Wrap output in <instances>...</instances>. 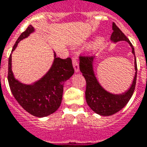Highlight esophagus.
<instances>
[{
    "instance_id": "34e87169",
    "label": "esophagus",
    "mask_w": 147,
    "mask_h": 147,
    "mask_svg": "<svg viewBox=\"0 0 147 147\" xmlns=\"http://www.w3.org/2000/svg\"><path fill=\"white\" fill-rule=\"evenodd\" d=\"M72 62L75 72H79V63H78V59L76 57H74L72 59Z\"/></svg>"
}]
</instances>
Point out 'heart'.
I'll return each instance as SVG.
<instances>
[{"label":"heart","instance_id":"heart-1","mask_svg":"<svg viewBox=\"0 0 147 147\" xmlns=\"http://www.w3.org/2000/svg\"><path fill=\"white\" fill-rule=\"evenodd\" d=\"M105 39L102 37H99L96 40V41L94 44V49H101L102 45H104Z\"/></svg>","mask_w":147,"mask_h":147}]
</instances>
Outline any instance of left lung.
<instances>
[{
  "mask_svg": "<svg viewBox=\"0 0 147 147\" xmlns=\"http://www.w3.org/2000/svg\"><path fill=\"white\" fill-rule=\"evenodd\" d=\"M113 33L110 39L113 42L121 40H125L130 45L132 49V53L135 55V51L131 43L128 38L122 33V31L113 22L112 25ZM95 58L93 56H80V70L82 73L86 81V90H85V98L88 105L92 110L102 116H110L117 113L118 111L125 107V106L130 100L132 96L134 90L136 88L137 76V64L135 56V77L132 84L129 89L122 94H112L102 88L97 81L93 70V62Z\"/></svg>",
  "mask_w": 147,
  "mask_h": 147,
  "instance_id": "1",
  "label": "left lung"
}]
</instances>
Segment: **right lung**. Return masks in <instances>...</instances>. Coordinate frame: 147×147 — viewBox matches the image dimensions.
<instances>
[{
	"instance_id": "right-lung-1",
	"label": "right lung",
	"mask_w": 147,
	"mask_h": 147,
	"mask_svg": "<svg viewBox=\"0 0 147 147\" xmlns=\"http://www.w3.org/2000/svg\"><path fill=\"white\" fill-rule=\"evenodd\" d=\"M34 31L31 25L19 36L13 46L16 49L21 40ZM74 69L70 58L65 59L56 57L48 73L39 81L32 84H22L14 78L11 70V54L8 59L7 80L11 93L26 111L37 117L49 116L60 107L63 98V84L74 74Z\"/></svg>"
}]
</instances>
